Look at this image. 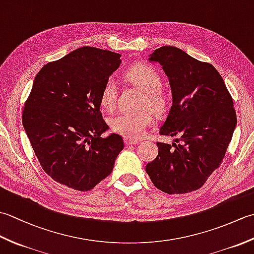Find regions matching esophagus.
<instances>
[{"label": "esophagus", "instance_id": "esophagus-1", "mask_svg": "<svg viewBox=\"0 0 254 254\" xmlns=\"http://www.w3.org/2000/svg\"><path fill=\"white\" fill-rule=\"evenodd\" d=\"M124 143H126V145H136L138 143V141H137V139L126 138V139H124Z\"/></svg>", "mask_w": 254, "mask_h": 254}]
</instances>
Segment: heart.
I'll return each mask as SVG.
<instances>
[{
	"label": "heart",
	"mask_w": 254,
	"mask_h": 254,
	"mask_svg": "<svg viewBox=\"0 0 254 254\" xmlns=\"http://www.w3.org/2000/svg\"><path fill=\"white\" fill-rule=\"evenodd\" d=\"M126 78L135 87L144 91L143 108H150L155 112L164 110L166 97L160 90L163 78L154 67L138 64L127 69ZM117 97V82L112 78L108 79L100 93L101 107L107 111H112L116 108ZM153 123V113L146 110L138 113H119L110 119L109 126L111 131L119 135L130 139H138L146 133V130Z\"/></svg>",
	"instance_id": "b5f03b06"
}]
</instances>
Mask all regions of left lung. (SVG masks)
I'll return each instance as SVG.
<instances>
[{
	"mask_svg": "<svg viewBox=\"0 0 254 254\" xmlns=\"http://www.w3.org/2000/svg\"><path fill=\"white\" fill-rule=\"evenodd\" d=\"M149 61L163 65L174 99L159 134L178 138L172 145L157 142V157L145 170L165 193L195 191L222 164L233 137L237 124L233 97L212 64L179 48L160 47Z\"/></svg>",
	"mask_w": 254,
	"mask_h": 254,
	"instance_id": "left-lung-1",
	"label": "left lung"
}]
</instances>
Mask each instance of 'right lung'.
Returning <instances> with one entry per match:
<instances>
[{"instance_id": "obj_1", "label": "right lung", "mask_w": 254, "mask_h": 254, "mask_svg": "<svg viewBox=\"0 0 254 254\" xmlns=\"http://www.w3.org/2000/svg\"><path fill=\"white\" fill-rule=\"evenodd\" d=\"M120 57L82 47L36 75L21 120L42 169L60 185L91 190L111 174L124 147L119 134L100 136L109 128L100 93Z\"/></svg>"}]
</instances>
